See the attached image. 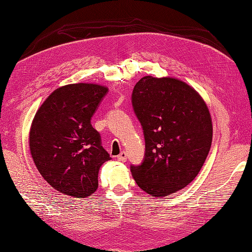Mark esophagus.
<instances>
[{"label": "esophagus", "mask_w": 252, "mask_h": 252, "mask_svg": "<svg viewBox=\"0 0 252 252\" xmlns=\"http://www.w3.org/2000/svg\"><path fill=\"white\" fill-rule=\"evenodd\" d=\"M116 158H117V160H119V161H121V162H125V161H126V158H127V155H126V152H124V151L121 152L120 155L116 157Z\"/></svg>", "instance_id": "34e87169"}]
</instances>
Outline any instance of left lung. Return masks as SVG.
I'll return each instance as SVG.
<instances>
[{
    "instance_id": "left-lung-1",
    "label": "left lung",
    "mask_w": 252,
    "mask_h": 252,
    "mask_svg": "<svg viewBox=\"0 0 252 252\" xmlns=\"http://www.w3.org/2000/svg\"><path fill=\"white\" fill-rule=\"evenodd\" d=\"M131 104L145 137V157L130 165L133 178L153 197L191 183L212 143V121L202 97L175 78L146 76L133 87Z\"/></svg>"
}]
</instances>
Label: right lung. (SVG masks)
Returning <instances> with one entry per match:
<instances>
[{
	"label": "right lung",
	"instance_id": "1",
	"mask_svg": "<svg viewBox=\"0 0 252 252\" xmlns=\"http://www.w3.org/2000/svg\"><path fill=\"white\" fill-rule=\"evenodd\" d=\"M107 88L74 84L56 89L35 114L29 145L39 173L55 190L85 198L97 188V174L111 157L91 125Z\"/></svg>",
	"mask_w": 252,
	"mask_h": 252
}]
</instances>
